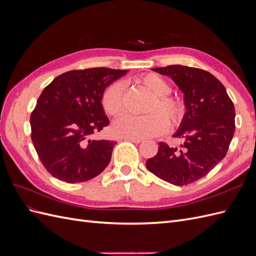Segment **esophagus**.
Returning a JSON list of instances; mask_svg holds the SVG:
<instances>
[{"label": "esophagus", "mask_w": 256, "mask_h": 256, "mask_svg": "<svg viewBox=\"0 0 256 256\" xmlns=\"http://www.w3.org/2000/svg\"><path fill=\"white\" fill-rule=\"evenodd\" d=\"M124 140L130 141V142H134V143H136V144H138V143L143 142L142 138H124Z\"/></svg>", "instance_id": "obj_1"}]
</instances>
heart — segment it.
<instances>
[{
  "mask_svg": "<svg viewBox=\"0 0 256 256\" xmlns=\"http://www.w3.org/2000/svg\"><path fill=\"white\" fill-rule=\"evenodd\" d=\"M144 86L152 98L146 108L150 113L144 116L122 115L113 122L112 131L120 138H145L156 136L168 129V118L171 124H177L184 118V106L178 100L170 97L172 88L170 83L157 74H146L136 79ZM124 85L115 82L108 88L102 99L106 114L118 115L122 109ZM161 112L158 114V112ZM166 116V119L164 118Z\"/></svg>",
  "mask_w": 256,
  "mask_h": 256,
  "instance_id": "heart-1",
  "label": "heart"
}]
</instances>
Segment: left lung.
I'll use <instances>...</instances> for the list:
<instances>
[{
  "mask_svg": "<svg viewBox=\"0 0 256 256\" xmlns=\"http://www.w3.org/2000/svg\"><path fill=\"white\" fill-rule=\"evenodd\" d=\"M171 76L184 94V114L173 134L180 147L159 143L156 156L146 161L150 172L175 186L207 175L226 157L235 132V108L226 88L210 72L182 65L152 68Z\"/></svg>",
  "mask_w": 256,
  "mask_h": 256,
  "instance_id": "8db88e82",
  "label": "left lung"
}]
</instances>
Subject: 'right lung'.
<instances>
[{
  "label": "right lung",
  "mask_w": 256,
  "mask_h": 256,
  "mask_svg": "<svg viewBox=\"0 0 256 256\" xmlns=\"http://www.w3.org/2000/svg\"><path fill=\"white\" fill-rule=\"evenodd\" d=\"M129 70L90 68L56 76L30 115L32 141L44 166L69 184L92 180L110 164L115 141L92 138L109 125L104 90Z\"/></svg>",
  "instance_id": "right-lung-1"
}]
</instances>
